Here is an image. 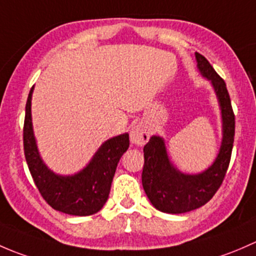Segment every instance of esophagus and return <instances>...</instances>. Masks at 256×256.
Listing matches in <instances>:
<instances>
[{"instance_id":"esophagus-1","label":"esophagus","mask_w":256,"mask_h":256,"mask_svg":"<svg viewBox=\"0 0 256 256\" xmlns=\"http://www.w3.org/2000/svg\"><path fill=\"white\" fill-rule=\"evenodd\" d=\"M130 143L136 146H144L150 138L149 130L143 123H136L130 129Z\"/></svg>"}]
</instances>
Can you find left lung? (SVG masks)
<instances>
[{
    "mask_svg": "<svg viewBox=\"0 0 256 256\" xmlns=\"http://www.w3.org/2000/svg\"><path fill=\"white\" fill-rule=\"evenodd\" d=\"M201 75L210 81L222 118V143L210 166L200 174H185L174 166L164 138L152 136L144 146L142 184L148 198L156 210L178 214L206 204L222 185L233 149L236 118L226 82L204 55L194 52Z\"/></svg>",
    "mask_w": 256,
    "mask_h": 256,
    "instance_id": "obj_1",
    "label": "left lung"
}]
</instances>
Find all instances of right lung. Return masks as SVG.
<instances>
[{
  "label": "right lung",
  "instance_id": "right-lung-1",
  "mask_svg": "<svg viewBox=\"0 0 256 256\" xmlns=\"http://www.w3.org/2000/svg\"><path fill=\"white\" fill-rule=\"evenodd\" d=\"M26 104L23 144L28 168L43 198L54 210L71 216H91L106 204L120 156L129 146V134L113 136L97 149L82 170L59 175L46 166L39 154L32 123V94Z\"/></svg>",
  "mask_w": 256,
  "mask_h": 256
}]
</instances>
